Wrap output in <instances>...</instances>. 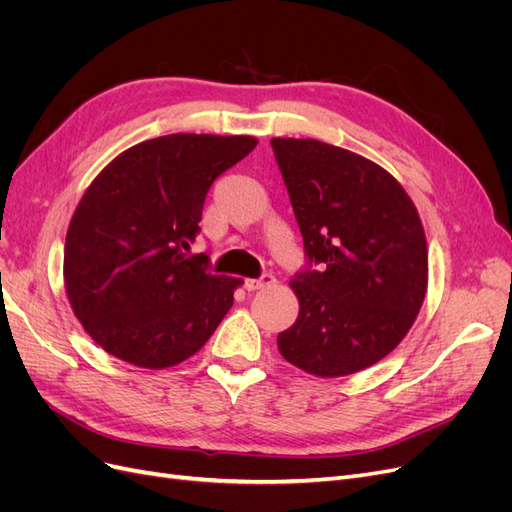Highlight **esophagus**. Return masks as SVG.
Instances as JSON below:
<instances>
[{"label": "esophagus", "instance_id": "1", "mask_svg": "<svg viewBox=\"0 0 512 512\" xmlns=\"http://www.w3.org/2000/svg\"><path fill=\"white\" fill-rule=\"evenodd\" d=\"M275 284V277L271 273H265L256 277V280H245V288L254 292V290H260V288H267V286H273Z\"/></svg>", "mask_w": 512, "mask_h": 512}]
</instances>
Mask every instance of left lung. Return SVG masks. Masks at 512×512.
Here are the masks:
<instances>
[{
	"mask_svg": "<svg viewBox=\"0 0 512 512\" xmlns=\"http://www.w3.org/2000/svg\"><path fill=\"white\" fill-rule=\"evenodd\" d=\"M307 267L290 282L299 316L277 335L307 374L378 363L406 337L427 290V241L406 190L384 168L314 138H271Z\"/></svg>",
	"mask_w": 512,
	"mask_h": 512,
	"instance_id": "left-lung-1",
	"label": "left lung"
}]
</instances>
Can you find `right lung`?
<instances>
[{"label": "right lung", "mask_w": 512, "mask_h": 512, "mask_svg": "<svg viewBox=\"0 0 512 512\" xmlns=\"http://www.w3.org/2000/svg\"><path fill=\"white\" fill-rule=\"evenodd\" d=\"M256 143L168 134L123 151L91 181L66 235L64 277L76 318L108 354L173 367L218 329L241 280L188 252L213 181Z\"/></svg>", "instance_id": "1"}]
</instances>
